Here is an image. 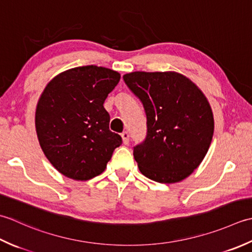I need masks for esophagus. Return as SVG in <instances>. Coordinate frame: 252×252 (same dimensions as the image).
<instances>
[{"mask_svg": "<svg viewBox=\"0 0 252 252\" xmlns=\"http://www.w3.org/2000/svg\"><path fill=\"white\" fill-rule=\"evenodd\" d=\"M122 138H123V142H124L125 145H128V143H129V133L127 131H124L122 133Z\"/></svg>", "mask_w": 252, "mask_h": 252, "instance_id": "34e87169", "label": "esophagus"}]
</instances>
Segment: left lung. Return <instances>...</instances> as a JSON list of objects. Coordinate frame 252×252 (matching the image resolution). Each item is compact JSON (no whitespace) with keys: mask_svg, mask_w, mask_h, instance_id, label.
I'll return each instance as SVG.
<instances>
[{"mask_svg":"<svg viewBox=\"0 0 252 252\" xmlns=\"http://www.w3.org/2000/svg\"><path fill=\"white\" fill-rule=\"evenodd\" d=\"M123 78L147 115L146 140L133 148L139 171L163 184L187 178L213 137V113L203 92L176 71H132Z\"/></svg>","mask_w":252,"mask_h":252,"instance_id":"8db88e82","label":"left lung"}]
</instances>
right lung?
Returning <instances> with one entry per match:
<instances>
[{"instance_id": "right-lung-1", "label": "right lung", "mask_w": 252, "mask_h": 252, "mask_svg": "<svg viewBox=\"0 0 252 252\" xmlns=\"http://www.w3.org/2000/svg\"><path fill=\"white\" fill-rule=\"evenodd\" d=\"M120 73L95 65L56 75L35 109V131L50 163L64 176L88 181L104 172L122 137L109 128L103 103Z\"/></svg>"}]
</instances>
